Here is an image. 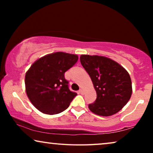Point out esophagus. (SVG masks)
Masks as SVG:
<instances>
[{"mask_svg":"<svg viewBox=\"0 0 153 153\" xmlns=\"http://www.w3.org/2000/svg\"><path fill=\"white\" fill-rule=\"evenodd\" d=\"M79 93H81V94H83L84 93V91H83V89H80L79 91Z\"/></svg>","mask_w":153,"mask_h":153,"instance_id":"obj_1","label":"esophagus"}]
</instances>
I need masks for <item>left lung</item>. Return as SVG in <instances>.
<instances>
[{"label": "left lung", "mask_w": 153, "mask_h": 153, "mask_svg": "<svg viewBox=\"0 0 153 153\" xmlns=\"http://www.w3.org/2000/svg\"><path fill=\"white\" fill-rule=\"evenodd\" d=\"M82 66L91 76L97 99L88 105L98 116L116 114L126 105L132 93L130 76L120 64L105 56L81 55Z\"/></svg>", "instance_id": "obj_1"}]
</instances>
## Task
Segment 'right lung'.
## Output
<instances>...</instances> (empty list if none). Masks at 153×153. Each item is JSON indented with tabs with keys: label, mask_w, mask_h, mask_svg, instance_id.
<instances>
[{
	"label": "right lung",
	"mask_w": 153,
	"mask_h": 153,
	"mask_svg": "<svg viewBox=\"0 0 153 153\" xmlns=\"http://www.w3.org/2000/svg\"><path fill=\"white\" fill-rule=\"evenodd\" d=\"M78 58L76 54L58 51L44 56L31 65L25 76L26 93L39 111L54 115L68 108L77 94L70 91L64 74Z\"/></svg>",
	"instance_id": "right-lung-1"
}]
</instances>
